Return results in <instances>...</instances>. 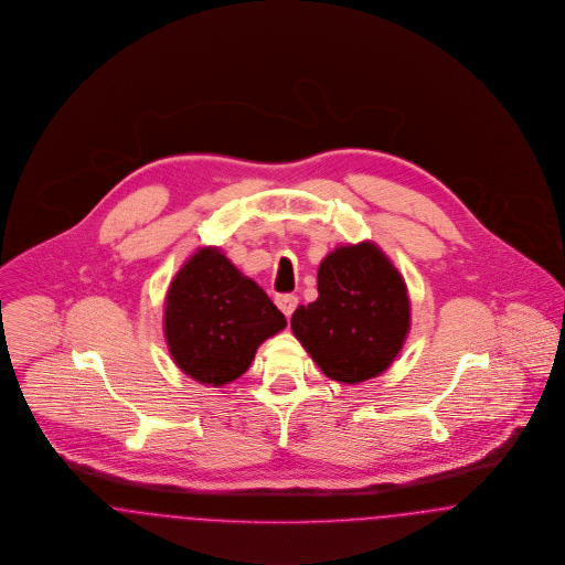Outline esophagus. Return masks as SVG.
Listing matches in <instances>:
<instances>
[{
	"label": "esophagus",
	"instance_id": "esophagus-1",
	"mask_svg": "<svg viewBox=\"0 0 565 565\" xmlns=\"http://www.w3.org/2000/svg\"><path fill=\"white\" fill-rule=\"evenodd\" d=\"M276 306L282 310V315H285L287 319H291V315H294V310L297 308V297L289 296V294L278 296L276 297Z\"/></svg>",
	"mask_w": 565,
	"mask_h": 565
}]
</instances>
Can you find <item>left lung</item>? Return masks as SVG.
<instances>
[{
	"mask_svg": "<svg viewBox=\"0 0 565 565\" xmlns=\"http://www.w3.org/2000/svg\"><path fill=\"white\" fill-rule=\"evenodd\" d=\"M291 329L331 381L356 385L383 374L411 331L404 276L374 242L338 246L319 266V297Z\"/></svg>",
	"mask_w": 565,
	"mask_h": 565,
	"instance_id": "8db88e82",
	"label": "left lung"
}]
</instances>
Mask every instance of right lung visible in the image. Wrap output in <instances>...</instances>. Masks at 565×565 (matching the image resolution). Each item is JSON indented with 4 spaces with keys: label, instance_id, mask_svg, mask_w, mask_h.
<instances>
[{
    "label": "right lung",
    "instance_id": "add662e5",
    "mask_svg": "<svg viewBox=\"0 0 565 565\" xmlns=\"http://www.w3.org/2000/svg\"><path fill=\"white\" fill-rule=\"evenodd\" d=\"M287 327L266 291L218 248L191 255L170 282L163 333L180 370L202 385L239 379L262 342Z\"/></svg>",
    "mask_w": 565,
    "mask_h": 565
}]
</instances>
